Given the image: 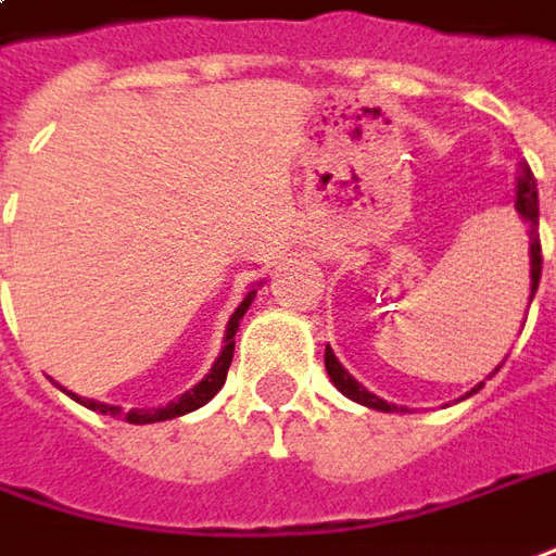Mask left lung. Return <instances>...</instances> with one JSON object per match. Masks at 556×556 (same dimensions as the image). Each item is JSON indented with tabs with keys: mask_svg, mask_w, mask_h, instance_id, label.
<instances>
[{
	"mask_svg": "<svg viewBox=\"0 0 556 556\" xmlns=\"http://www.w3.org/2000/svg\"><path fill=\"white\" fill-rule=\"evenodd\" d=\"M515 208L523 217V224L530 227V302H533L535 290H539V278H542V241H539V190H535V178L533 172L527 166H520L518 175V197H515ZM324 363H327V372L329 381L339 388V393H344L348 400L359 402V405H366V408H375V412H402L396 408L393 402H384L381 396H375L369 390L359 384L354 375L344 369L342 363L336 359L332 354V348L327 344V354H324ZM500 372V366L493 369V375ZM484 388V381L476 384V388L469 390L466 396H472L478 390Z\"/></svg>",
	"mask_w": 556,
	"mask_h": 556,
	"instance_id": "8db88e82",
	"label": "left lung"
}]
</instances>
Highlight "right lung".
I'll return each mask as SVG.
<instances>
[{"mask_svg": "<svg viewBox=\"0 0 556 556\" xmlns=\"http://www.w3.org/2000/svg\"><path fill=\"white\" fill-rule=\"evenodd\" d=\"M256 290H248L244 293V300L241 305L232 312L227 324V336H224V348H220V357L214 359L212 372L205 375L202 381H199L197 388H190L187 393H181L178 400H172L163 408H129V412H121L117 405H109V402H96V400H84L78 393H72V390L60 388L63 393H68L72 400L80 402L84 408H90V412H99V415H111V417H124L129 424H156V420H172V417H181L187 412H197L202 408L205 402L214 400V393L224 388V381H227V369L229 363H232V351H236V329H239V320L244 317V312L251 308V302H254Z\"/></svg>", "mask_w": 556, "mask_h": 556, "instance_id": "obj_1", "label": "right lung"}]
</instances>
